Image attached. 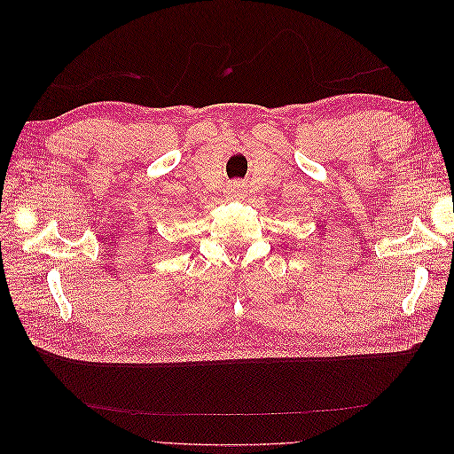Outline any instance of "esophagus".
<instances>
[{"mask_svg":"<svg viewBox=\"0 0 454 454\" xmlns=\"http://www.w3.org/2000/svg\"><path fill=\"white\" fill-rule=\"evenodd\" d=\"M229 191H231V195H239L240 193V184H232L231 187H229Z\"/></svg>","mask_w":454,"mask_h":454,"instance_id":"esophagus-1","label":"esophagus"}]
</instances>
